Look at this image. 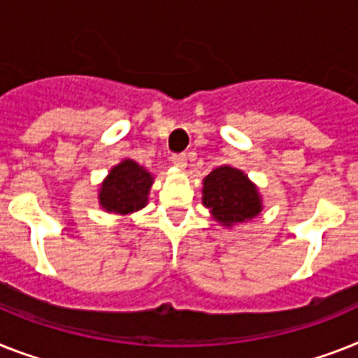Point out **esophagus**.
<instances>
[{"instance_id": "34e87169", "label": "esophagus", "mask_w": 358, "mask_h": 358, "mask_svg": "<svg viewBox=\"0 0 358 358\" xmlns=\"http://www.w3.org/2000/svg\"><path fill=\"white\" fill-rule=\"evenodd\" d=\"M186 161H188V159H186L185 153H176V155H172V162L177 168H181V170L186 168Z\"/></svg>"}]
</instances>
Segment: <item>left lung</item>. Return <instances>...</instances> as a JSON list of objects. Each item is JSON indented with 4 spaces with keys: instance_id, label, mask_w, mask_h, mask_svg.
<instances>
[{
    "instance_id": "left-lung-1",
    "label": "left lung",
    "mask_w": 358,
    "mask_h": 358,
    "mask_svg": "<svg viewBox=\"0 0 358 358\" xmlns=\"http://www.w3.org/2000/svg\"><path fill=\"white\" fill-rule=\"evenodd\" d=\"M203 205L221 225L243 223L262 212V196L258 188L241 170L220 166L203 181Z\"/></svg>"
}]
</instances>
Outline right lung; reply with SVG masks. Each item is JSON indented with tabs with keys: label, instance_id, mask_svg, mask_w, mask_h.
<instances>
[{
	"label": "right lung",
	"instance_id": "add662e5",
	"mask_svg": "<svg viewBox=\"0 0 358 358\" xmlns=\"http://www.w3.org/2000/svg\"><path fill=\"white\" fill-rule=\"evenodd\" d=\"M153 176L131 159H124L109 170L99 190V203L106 212L128 215L144 208Z\"/></svg>",
	"mask_w": 358,
	"mask_h": 358
}]
</instances>
